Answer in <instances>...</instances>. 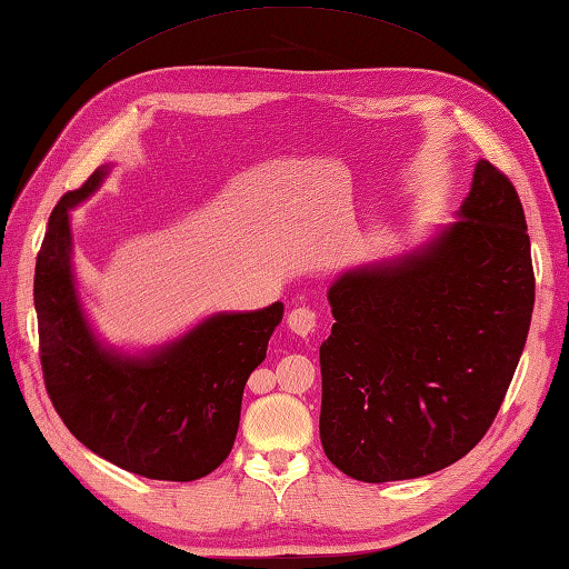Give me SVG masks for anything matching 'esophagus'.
I'll return each instance as SVG.
<instances>
[{"label": "esophagus", "mask_w": 569, "mask_h": 569, "mask_svg": "<svg viewBox=\"0 0 569 569\" xmlns=\"http://www.w3.org/2000/svg\"><path fill=\"white\" fill-rule=\"evenodd\" d=\"M288 329L298 337H310L317 327V312L310 308H296L288 312Z\"/></svg>", "instance_id": "esophagus-1"}]
</instances>
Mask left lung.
<instances>
[{
  "label": "left lung",
  "mask_w": 569,
  "mask_h": 569,
  "mask_svg": "<svg viewBox=\"0 0 569 569\" xmlns=\"http://www.w3.org/2000/svg\"><path fill=\"white\" fill-rule=\"evenodd\" d=\"M536 281L517 189L475 164L456 220L409 252L329 286L320 439L361 482L412 480L472 451L531 327Z\"/></svg>",
  "instance_id": "8db88e82"
}]
</instances>
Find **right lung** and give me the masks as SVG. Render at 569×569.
Instances as JSON below:
<instances>
[{
  "label": "right lung",
  "mask_w": 569,
  "mask_h": 569,
  "mask_svg": "<svg viewBox=\"0 0 569 569\" xmlns=\"http://www.w3.org/2000/svg\"><path fill=\"white\" fill-rule=\"evenodd\" d=\"M111 167L64 193L36 261L33 300L46 390L77 441L150 480L191 482L230 456L249 373L267 359L283 302L216 312L162 347L130 353L91 329L74 279L70 210Z\"/></svg>",
  "instance_id": "obj_1"
}]
</instances>
